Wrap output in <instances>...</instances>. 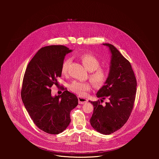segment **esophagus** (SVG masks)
<instances>
[{
  "label": "esophagus",
  "instance_id": "esophagus-1",
  "mask_svg": "<svg viewBox=\"0 0 159 159\" xmlns=\"http://www.w3.org/2000/svg\"><path fill=\"white\" fill-rule=\"evenodd\" d=\"M78 102L80 104H84L88 102V100L85 98H83L81 97H78Z\"/></svg>",
  "mask_w": 159,
  "mask_h": 159
}]
</instances>
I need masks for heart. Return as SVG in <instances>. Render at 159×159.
<instances>
[{
	"mask_svg": "<svg viewBox=\"0 0 159 159\" xmlns=\"http://www.w3.org/2000/svg\"><path fill=\"white\" fill-rule=\"evenodd\" d=\"M81 61L88 70L90 71L89 79L97 86H103L108 78V72L105 68L100 67L99 59L91 54H84L80 57ZM71 63V59L67 58L64 61L61 66V71L66 75L68 72V67ZM70 89L80 95H84L87 91L91 89V84L88 82L75 81L70 86Z\"/></svg>",
	"mask_w": 159,
	"mask_h": 159,
	"instance_id": "heart-1",
	"label": "heart"
}]
</instances>
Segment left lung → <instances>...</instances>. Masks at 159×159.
Returning <instances> with one entry per match:
<instances>
[{"label": "left lung", "instance_id": "obj_1", "mask_svg": "<svg viewBox=\"0 0 159 159\" xmlns=\"http://www.w3.org/2000/svg\"><path fill=\"white\" fill-rule=\"evenodd\" d=\"M103 45L108 46L111 53L110 70L105 85L96 95L103 100L108 98L110 102L103 107L99 100L89 101L93 105L90 123L97 132L110 135L122 127L129 119L134 108L137 83L130 62L113 45Z\"/></svg>", "mask_w": 159, "mask_h": 159}]
</instances>
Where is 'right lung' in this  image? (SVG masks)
<instances>
[{
    "mask_svg": "<svg viewBox=\"0 0 159 159\" xmlns=\"http://www.w3.org/2000/svg\"><path fill=\"white\" fill-rule=\"evenodd\" d=\"M71 51L63 45L42 48L24 75L21 95L24 107L34 124L49 134H59L66 129L71 121L70 112L78 104L77 97L66 89L60 95H51V88L57 85L65 56Z\"/></svg>",
    "mask_w": 159,
    "mask_h": 159,
    "instance_id": "right-lung-1",
    "label": "right lung"
}]
</instances>
